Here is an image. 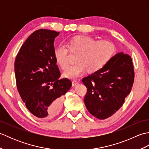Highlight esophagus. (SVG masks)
I'll list each match as a JSON object with an SVG mask.
<instances>
[{
  "mask_svg": "<svg viewBox=\"0 0 149 149\" xmlns=\"http://www.w3.org/2000/svg\"><path fill=\"white\" fill-rule=\"evenodd\" d=\"M78 84H79V82H77V81H72V86H75Z\"/></svg>",
  "mask_w": 149,
  "mask_h": 149,
  "instance_id": "obj_1",
  "label": "esophagus"
}]
</instances>
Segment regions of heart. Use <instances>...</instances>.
<instances>
[{"label":"heart","instance_id":"heart-1","mask_svg":"<svg viewBox=\"0 0 149 149\" xmlns=\"http://www.w3.org/2000/svg\"><path fill=\"white\" fill-rule=\"evenodd\" d=\"M70 50L78 53L75 64L70 66L63 73L64 77L75 79L88 69L95 72L102 69L113 58L116 47L109 40L97 41L93 38L79 35L73 37L68 42ZM69 50L65 44H61L54 50V58L61 68L66 69L69 65Z\"/></svg>","mask_w":149,"mask_h":149}]
</instances>
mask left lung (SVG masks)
<instances>
[{"label": "left lung", "mask_w": 149, "mask_h": 149, "mask_svg": "<svg viewBox=\"0 0 149 149\" xmlns=\"http://www.w3.org/2000/svg\"><path fill=\"white\" fill-rule=\"evenodd\" d=\"M134 80L131 56L116 54L104 67L82 80L87 88L84 104L88 111L98 119L109 118L122 106Z\"/></svg>", "instance_id": "obj_1"}]
</instances>
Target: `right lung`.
I'll return each instance as SVG.
<instances>
[{"instance_id": "add662e5", "label": "right lung", "mask_w": 149, "mask_h": 149, "mask_svg": "<svg viewBox=\"0 0 149 149\" xmlns=\"http://www.w3.org/2000/svg\"><path fill=\"white\" fill-rule=\"evenodd\" d=\"M59 33L41 29L28 37L15 61L17 89L29 111L38 118L50 119L62 108L65 94L72 86L61 73L54 58V42Z\"/></svg>"}]
</instances>
